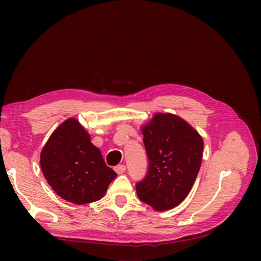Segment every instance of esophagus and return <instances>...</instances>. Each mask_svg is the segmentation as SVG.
Instances as JSON below:
<instances>
[{
    "label": "esophagus",
    "mask_w": 261,
    "mask_h": 261,
    "mask_svg": "<svg viewBox=\"0 0 261 261\" xmlns=\"http://www.w3.org/2000/svg\"><path fill=\"white\" fill-rule=\"evenodd\" d=\"M115 171L118 173V174H121V173H123L126 171V166L125 165H118V166H116L115 168Z\"/></svg>",
    "instance_id": "1"
}]
</instances>
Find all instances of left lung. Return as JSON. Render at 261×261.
Returning <instances> with one entry per match:
<instances>
[{
	"instance_id": "left-lung-1",
	"label": "left lung",
	"mask_w": 261,
	"mask_h": 261,
	"mask_svg": "<svg viewBox=\"0 0 261 261\" xmlns=\"http://www.w3.org/2000/svg\"><path fill=\"white\" fill-rule=\"evenodd\" d=\"M142 132L149 165L145 179L136 183V194L155 211L171 210L196 181L203 140L187 121L170 113H155Z\"/></svg>"
}]
</instances>
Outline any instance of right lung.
Listing matches in <instances>:
<instances>
[{
    "label": "right lung",
    "mask_w": 261,
    "mask_h": 261,
    "mask_svg": "<svg viewBox=\"0 0 261 261\" xmlns=\"http://www.w3.org/2000/svg\"><path fill=\"white\" fill-rule=\"evenodd\" d=\"M40 165L55 193L78 205L101 199L117 175L75 118L66 119L51 133L41 151Z\"/></svg>",
    "instance_id": "obj_1"
}]
</instances>
